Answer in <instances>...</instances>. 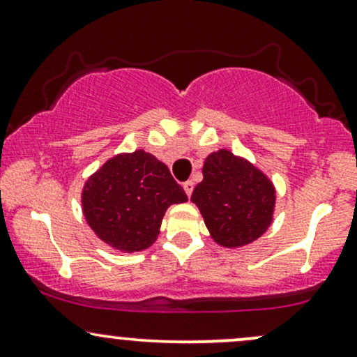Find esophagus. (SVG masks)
Here are the masks:
<instances>
[{
	"mask_svg": "<svg viewBox=\"0 0 357 357\" xmlns=\"http://www.w3.org/2000/svg\"><path fill=\"white\" fill-rule=\"evenodd\" d=\"M183 188H184V192H186L188 197H190V196L192 195V190H195V183H192V181H186V183L183 184Z\"/></svg>",
	"mask_w": 357,
	"mask_h": 357,
	"instance_id": "obj_1",
	"label": "esophagus"
}]
</instances>
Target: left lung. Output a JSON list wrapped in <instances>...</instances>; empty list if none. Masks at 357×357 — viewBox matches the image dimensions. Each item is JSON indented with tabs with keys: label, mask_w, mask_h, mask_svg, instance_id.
I'll list each match as a JSON object with an SVG mask.
<instances>
[{
	"label": "left lung",
	"mask_w": 357,
	"mask_h": 357,
	"mask_svg": "<svg viewBox=\"0 0 357 357\" xmlns=\"http://www.w3.org/2000/svg\"><path fill=\"white\" fill-rule=\"evenodd\" d=\"M191 201L214 241L239 248L256 241L271 225L276 191L251 162L220 149L206 158L203 181L195 188Z\"/></svg>",
	"instance_id": "left-lung-1"
}]
</instances>
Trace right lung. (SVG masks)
<instances>
[{"label":"right lung","instance_id":"right-lung-1","mask_svg":"<svg viewBox=\"0 0 357 357\" xmlns=\"http://www.w3.org/2000/svg\"><path fill=\"white\" fill-rule=\"evenodd\" d=\"M188 201L169 169L137 149L106 161L84 183L83 213L98 238L123 252L143 251L156 241L171 204Z\"/></svg>","mask_w":357,"mask_h":357}]
</instances>
